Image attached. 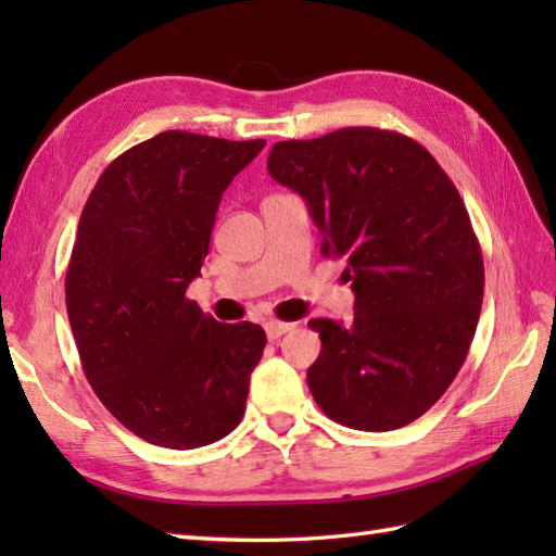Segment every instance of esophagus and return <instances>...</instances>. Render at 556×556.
I'll list each match as a JSON object with an SVG mask.
<instances>
[{
    "mask_svg": "<svg viewBox=\"0 0 556 556\" xmlns=\"http://www.w3.org/2000/svg\"><path fill=\"white\" fill-rule=\"evenodd\" d=\"M293 329V323H279V320H269L265 323V332H267V339H279L281 334H287Z\"/></svg>",
    "mask_w": 556,
    "mask_h": 556,
    "instance_id": "34e87169",
    "label": "esophagus"
}]
</instances>
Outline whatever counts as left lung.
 <instances>
[{
    "label": "left lung",
    "mask_w": 556,
    "mask_h": 556,
    "mask_svg": "<svg viewBox=\"0 0 556 556\" xmlns=\"http://www.w3.org/2000/svg\"><path fill=\"white\" fill-rule=\"evenodd\" d=\"M267 169L308 203L356 293L351 327L308 323L313 399L353 430L404 428L454 382L478 327L485 267L464 200L420 143L370 126L281 140Z\"/></svg>",
    "instance_id": "1"
}]
</instances>
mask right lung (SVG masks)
<instances>
[{
	"instance_id": "right-lung-1",
	"label": "right lung",
	"mask_w": 556,
	"mask_h": 556,
	"mask_svg": "<svg viewBox=\"0 0 556 556\" xmlns=\"http://www.w3.org/2000/svg\"><path fill=\"white\" fill-rule=\"evenodd\" d=\"M265 140L164 131L102 172L80 212L66 313L90 387L140 440L195 448L241 422L267 344L186 299L222 193Z\"/></svg>"
}]
</instances>
